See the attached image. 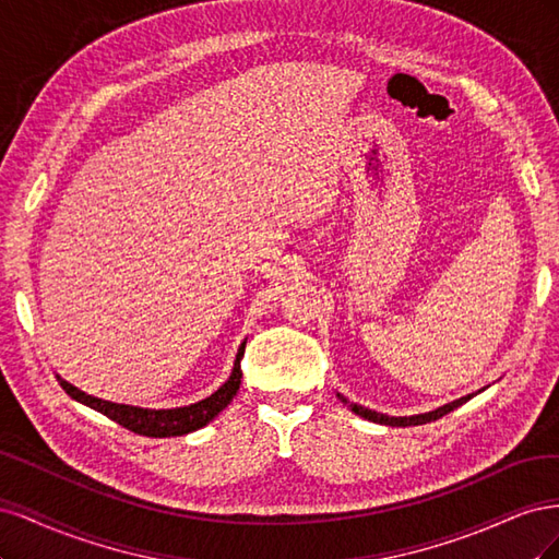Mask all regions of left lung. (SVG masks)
<instances>
[{
    "instance_id": "8db88e82",
    "label": "left lung",
    "mask_w": 559,
    "mask_h": 559,
    "mask_svg": "<svg viewBox=\"0 0 559 559\" xmlns=\"http://www.w3.org/2000/svg\"><path fill=\"white\" fill-rule=\"evenodd\" d=\"M337 399H341L343 403H347V408H349L352 413H357L359 417H364V419H368V421H376V425H386V427H417V425H427V421H433V419H441L443 415L452 413L454 408H460L462 403H466L468 399H473V394L456 399V401H452V403H445V405H441V408H436V411H431V413L411 415V417H389V415H382V413H376V411H368V408H364V405L349 403V401L343 399L341 394H337Z\"/></svg>"
}]
</instances>
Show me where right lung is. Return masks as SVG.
<instances>
[{"instance_id": "right-lung-1", "label": "right lung", "mask_w": 559, "mask_h": 559, "mask_svg": "<svg viewBox=\"0 0 559 559\" xmlns=\"http://www.w3.org/2000/svg\"><path fill=\"white\" fill-rule=\"evenodd\" d=\"M245 345H240L238 354H235V366L230 378L216 389V392L207 399H202L198 403L183 405V408H167V411H154V408H138V405H126V403H111L105 399L91 396L86 392H81L79 386L70 384L58 376L60 386L70 394L74 401L88 405V408L107 415L114 419L116 425H121L140 436H151V438H167V436H183L191 433L195 429H202L205 425L222 413L226 405L233 401V396L238 394L240 380H242V370H240V359L245 354Z\"/></svg>"}]
</instances>
